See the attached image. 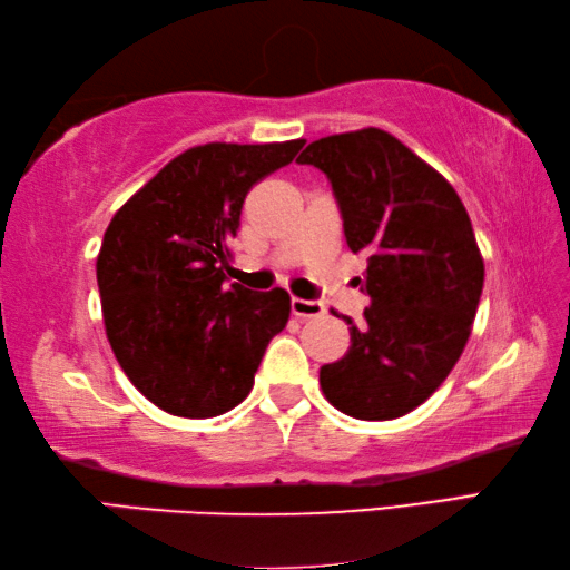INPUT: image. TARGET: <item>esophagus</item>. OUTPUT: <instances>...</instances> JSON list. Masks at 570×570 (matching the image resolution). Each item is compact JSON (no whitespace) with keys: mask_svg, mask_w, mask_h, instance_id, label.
I'll list each match as a JSON object with an SVG mask.
<instances>
[{"mask_svg":"<svg viewBox=\"0 0 570 570\" xmlns=\"http://www.w3.org/2000/svg\"><path fill=\"white\" fill-rule=\"evenodd\" d=\"M291 311L295 318H318V315L325 313V307L318 301H303V297H293Z\"/></svg>","mask_w":570,"mask_h":570,"instance_id":"34e87169","label":"esophagus"}]
</instances>
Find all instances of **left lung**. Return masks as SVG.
I'll use <instances>...</instances> for the list:
<instances>
[{"instance_id":"left-lung-1","label":"left lung","mask_w":570,"mask_h":570,"mask_svg":"<svg viewBox=\"0 0 570 570\" xmlns=\"http://www.w3.org/2000/svg\"><path fill=\"white\" fill-rule=\"evenodd\" d=\"M328 176L343 235L366 252L371 297L346 356L321 368L338 412L386 422L442 386L478 313L484 263L452 184L381 128L313 141L297 156Z\"/></svg>"}]
</instances>
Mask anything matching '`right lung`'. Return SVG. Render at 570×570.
I'll return each mask as SVG.
<instances>
[{
    "mask_svg": "<svg viewBox=\"0 0 570 570\" xmlns=\"http://www.w3.org/2000/svg\"><path fill=\"white\" fill-rule=\"evenodd\" d=\"M303 144L189 148L110 219L96 265L106 333L130 384L164 412L235 409L291 318L283 287L227 285L224 269L247 191Z\"/></svg>",
    "mask_w": 570,
    "mask_h": 570,
    "instance_id": "1",
    "label": "right lung"
}]
</instances>
